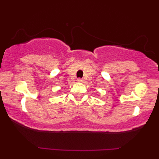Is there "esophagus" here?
Instances as JSON below:
<instances>
[{
	"instance_id": "esophagus-1",
	"label": "esophagus",
	"mask_w": 159,
	"mask_h": 159,
	"mask_svg": "<svg viewBox=\"0 0 159 159\" xmlns=\"http://www.w3.org/2000/svg\"><path fill=\"white\" fill-rule=\"evenodd\" d=\"M77 81H78V82H79V83H83V82H84V80L81 79V78H78Z\"/></svg>"
}]
</instances>
